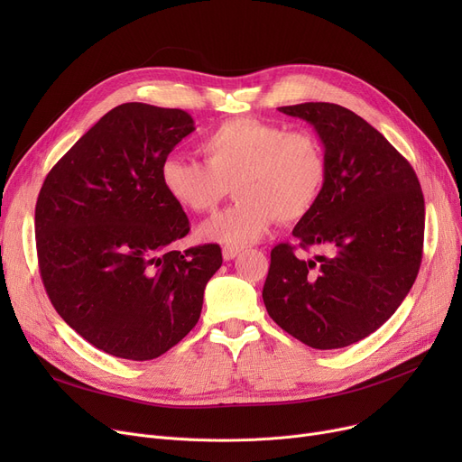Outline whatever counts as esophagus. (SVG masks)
Wrapping results in <instances>:
<instances>
[{"instance_id": "esophagus-1", "label": "esophagus", "mask_w": 462, "mask_h": 462, "mask_svg": "<svg viewBox=\"0 0 462 462\" xmlns=\"http://www.w3.org/2000/svg\"><path fill=\"white\" fill-rule=\"evenodd\" d=\"M239 253H241V247H237V245H225L223 247V258L225 260H234Z\"/></svg>"}]
</instances>
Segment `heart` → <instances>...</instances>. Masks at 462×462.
<instances>
[{
	"label": "heart",
	"mask_w": 462,
	"mask_h": 462,
	"mask_svg": "<svg viewBox=\"0 0 462 462\" xmlns=\"http://www.w3.org/2000/svg\"><path fill=\"white\" fill-rule=\"evenodd\" d=\"M204 162L168 157L161 183L178 206L211 213L234 187L237 202L200 226L206 239L247 245L277 223H296L320 200L328 159L320 138L305 129L286 131L256 117H236L200 140Z\"/></svg>",
	"instance_id": "heart-1"
}]
</instances>
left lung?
<instances>
[{
  "label": "left lung",
  "instance_id": "left-lung-1",
  "mask_svg": "<svg viewBox=\"0 0 462 462\" xmlns=\"http://www.w3.org/2000/svg\"><path fill=\"white\" fill-rule=\"evenodd\" d=\"M309 121L328 159L320 200L300 218L303 260L290 244L272 251L262 298L286 333L317 350L350 346L376 331L414 284L425 202L410 162L365 119L333 103L279 108Z\"/></svg>",
  "mask_w": 462,
  "mask_h": 462
}]
</instances>
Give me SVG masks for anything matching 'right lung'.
Wrapping results in <instances>:
<instances>
[{"instance_id":"right-lung-1","label":"right lung","mask_w":462,"mask_h":462,"mask_svg":"<svg viewBox=\"0 0 462 462\" xmlns=\"http://www.w3.org/2000/svg\"><path fill=\"white\" fill-rule=\"evenodd\" d=\"M194 131L180 108H112L48 172L35 206L39 272L60 317L110 356L148 361L197 326L221 268L215 244L174 251L190 230L161 164Z\"/></svg>"}]
</instances>
